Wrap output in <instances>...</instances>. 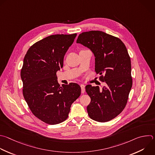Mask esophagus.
Listing matches in <instances>:
<instances>
[{
  "instance_id": "34e87169",
  "label": "esophagus",
  "mask_w": 155,
  "mask_h": 155,
  "mask_svg": "<svg viewBox=\"0 0 155 155\" xmlns=\"http://www.w3.org/2000/svg\"><path fill=\"white\" fill-rule=\"evenodd\" d=\"M80 86H81V92L84 93L85 92V86L82 84L80 85Z\"/></svg>"
}]
</instances>
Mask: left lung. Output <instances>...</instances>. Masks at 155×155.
<instances>
[{"label": "left lung", "instance_id": "left-lung-1", "mask_svg": "<svg viewBox=\"0 0 155 155\" xmlns=\"http://www.w3.org/2000/svg\"><path fill=\"white\" fill-rule=\"evenodd\" d=\"M77 43L90 48L95 56V71L105 87L86 86L91 98L87 111L91 119L107 122L120 114L127 104L133 79L130 57L119 38L104 31L92 30L80 33Z\"/></svg>", "mask_w": 155, "mask_h": 155}]
</instances>
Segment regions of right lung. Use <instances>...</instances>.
<instances>
[{
	"instance_id": "right-lung-1",
	"label": "right lung",
	"mask_w": 155,
	"mask_h": 155,
	"mask_svg": "<svg viewBox=\"0 0 155 155\" xmlns=\"http://www.w3.org/2000/svg\"><path fill=\"white\" fill-rule=\"evenodd\" d=\"M76 36L77 33L47 36L33 44L24 57L21 71L23 96L33 114L49 125L66 120L72 103L81 94L78 84L60 86L57 76Z\"/></svg>"
}]
</instances>
